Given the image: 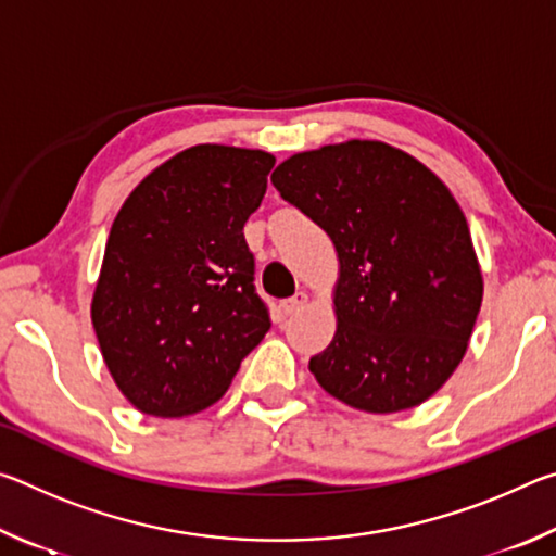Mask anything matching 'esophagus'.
<instances>
[{
	"label": "esophagus",
	"instance_id": "esophagus-1",
	"mask_svg": "<svg viewBox=\"0 0 556 556\" xmlns=\"http://www.w3.org/2000/svg\"><path fill=\"white\" fill-rule=\"evenodd\" d=\"M306 301H308V296L304 294V291H299V294H294V296H291V299L281 301L279 308H281V314H285V316H291V314L301 312V308L306 306Z\"/></svg>",
	"mask_w": 556,
	"mask_h": 556
}]
</instances>
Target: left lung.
I'll return each instance as SVG.
<instances>
[{"label": "left lung", "mask_w": 556, "mask_h": 556, "mask_svg": "<svg viewBox=\"0 0 556 556\" xmlns=\"http://www.w3.org/2000/svg\"><path fill=\"white\" fill-rule=\"evenodd\" d=\"M338 255L336 336L316 382L370 414L412 409L444 384L473 333L483 275L454 195L417 159L375 139L299 152L271 174Z\"/></svg>", "instance_id": "left-lung-1"}]
</instances>
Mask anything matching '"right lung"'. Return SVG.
Returning <instances> with one entry per match:
<instances>
[{"label":"right lung","mask_w":556,"mask_h":556,"mask_svg":"<svg viewBox=\"0 0 556 556\" xmlns=\"http://www.w3.org/2000/svg\"><path fill=\"white\" fill-rule=\"evenodd\" d=\"M271 166L262 149L195 144L122 203L90 316L112 380L139 412L211 407L269 331L242 228Z\"/></svg>","instance_id":"add662e5"}]
</instances>
